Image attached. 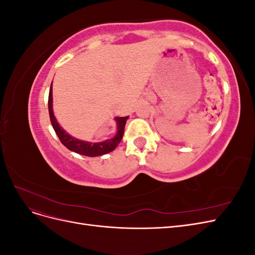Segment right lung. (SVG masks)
Wrapping results in <instances>:
<instances>
[{"instance_id":"obj_1","label":"right lung","mask_w":255,"mask_h":255,"mask_svg":"<svg viewBox=\"0 0 255 255\" xmlns=\"http://www.w3.org/2000/svg\"><path fill=\"white\" fill-rule=\"evenodd\" d=\"M48 105H49V114H50V120L52 123V127L54 130H55V133L58 136L61 143H63L66 148H68L70 151L82 154V155H85V156H90V157L100 156V155H103V154H107L114 151L116 149V146L118 145V143L122 139L123 133H125V127H126L128 116H127V117L115 118L116 122H117V133H116V135L113 138H111V139H107L101 142H89V141L78 139V138L71 136L59 126V123L57 122L53 112L52 84H51L50 92H49Z\"/></svg>"}]
</instances>
